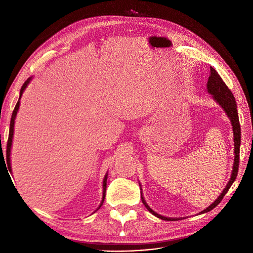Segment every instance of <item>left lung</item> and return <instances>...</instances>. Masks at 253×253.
I'll return each instance as SVG.
<instances>
[{
  "mask_svg": "<svg viewBox=\"0 0 253 253\" xmlns=\"http://www.w3.org/2000/svg\"><path fill=\"white\" fill-rule=\"evenodd\" d=\"M210 77L208 79V83H207V90L210 93V94L213 95V98L220 104L221 108L224 110V112L227 113L228 117L230 118L232 126H233V132H234V145H235V162L233 166V171H232V175L231 178L228 182V184L225 185L224 190L222 193L218 196L216 200L212 203L209 207L204 209L201 213H205V212H208L210 210L216 207L223 199L224 195L227 194V192L230 190L231 185L235 181L237 174H238V168H239V160H240V143H241V128H240V123H239V117H238V112H237V103L235 100V97L233 95L232 91L229 89V87L225 85V83L222 81V79L218 75V73L213 69L210 68ZM141 201L143 205L147 207V209L151 212L152 214L155 216L161 218L163 220H176L180 218H170V217H165L160 214L156 213L155 211H153L148 204L145 203L143 197H141Z\"/></svg>",
  "mask_w": 253,
  "mask_h": 253,
  "instance_id": "obj_1",
  "label": "left lung"
}]
</instances>
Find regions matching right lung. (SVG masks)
Masks as SVG:
<instances>
[{
	"label": "right lung",
	"mask_w": 253,
	"mask_h": 253,
	"mask_svg": "<svg viewBox=\"0 0 253 253\" xmlns=\"http://www.w3.org/2000/svg\"><path fill=\"white\" fill-rule=\"evenodd\" d=\"M30 79L26 80V81L24 82V84L22 85L21 89H20V96H19V99L22 95V92L23 90L25 89V87L28 86V84L30 83ZM19 109V100L17 101L16 105L14 110H13V113H12V117H11V122H10V129H9V137H8V141H7V150H6V157H7V164H8V169H10L11 171V166H10V151H11V145H12V138H13V131H14V121H15V117L17 115V111ZM106 178H108V174H106L103 178V195H102V202L99 206V208L101 207L103 201H104V197H105V191H106Z\"/></svg>",
	"instance_id": "1"
}]
</instances>
